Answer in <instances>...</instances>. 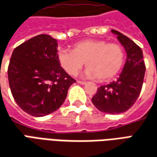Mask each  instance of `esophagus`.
<instances>
[{
	"label": "esophagus",
	"mask_w": 157,
	"mask_h": 157,
	"mask_svg": "<svg viewBox=\"0 0 157 157\" xmlns=\"http://www.w3.org/2000/svg\"><path fill=\"white\" fill-rule=\"evenodd\" d=\"M77 82H78L79 84H81V85H85L86 82H84V81H77Z\"/></svg>",
	"instance_id": "1"
}]
</instances>
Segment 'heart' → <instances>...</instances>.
<instances>
[{"label":"heart","mask_w":157,"mask_h":157,"mask_svg":"<svg viewBox=\"0 0 157 157\" xmlns=\"http://www.w3.org/2000/svg\"><path fill=\"white\" fill-rule=\"evenodd\" d=\"M125 53L121 46L102 40L88 39L79 41L72 51L60 50L58 59L69 75H76L86 61L85 75L107 81L113 78L123 65Z\"/></svg>","instance_id":"b5f03b06"}]
</instances>
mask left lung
I'll return each mask as SVG.
<instances>
[{
  "label": "left lung",
  "instance_id": "8db88e82",
  "mask_svg": "<svg viewBox=\"0 0 157 157\" xmlns=\"http://www.w3.org/2000/svg\"><path fill=\"white\" fill-rule=\"evenodd\" d=\"M124 48L127 59L123 70L117 81L101 86L97 90L92 102L100 111L120 114L129 109L140 96L145 73L143 52L134 41L117 30L111 29Z\"/></svg>",
  "mask_w": 157,
  "mask_h": 157
}]
</instances>
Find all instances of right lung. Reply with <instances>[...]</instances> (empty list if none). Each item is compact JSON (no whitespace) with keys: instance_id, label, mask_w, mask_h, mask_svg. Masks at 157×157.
Returning a JSON list of instances; mask_svg holds the SVG:
<instances>
[{"instance_id":"right-lung-1","label":"right lung","mask_w":157,"mask_h":157,"mask_svg":"<svg viewBox=\"0 0 157 157\" xmlns=\"http://www.w3.org/2000/svg\"><path fill=\"white\" fill-rule=\"evenodd\" d=\"M58 40L38 35L19 45L8 65V81L17 105L34 117L54 112L66 98L75 80L60 66Z\"/></svg>"}]
</instances>
